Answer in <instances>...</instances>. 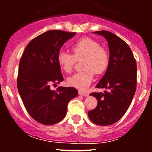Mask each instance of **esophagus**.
Instances as JSON below:
<instances>
[{"label":"esophagus","instance_id":"esophagus-1","mask_svg":"<svg viewBox=\"0 0 152 152\" xmlns=\"http://www.w3.org/2000/svg\"><path fill=\"white\" fill-rule=\"evenodd\" d=\"M78 94H79V95L83 96H88V93H86V92L85 91H78Z\"/></svg>","mask_w":152,"mask_h":152}]
</instances>
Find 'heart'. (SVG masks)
Wrapping results in <instances>:
<instances>
[{
    "label": "heart",
    "instance_id": "b5f03b06",
    "mask_svg": "<svg viewBox=\"0 0 152 152\" xmlns=\"http://www.w3.org/2000/svg\"><path fill=\"white\" fill-rule=\"evenodd\" d=\"M74 55L65 51H60L57 61L61 69L66 74H70L74 69L76 60L83 59V72L73 75L68 78L71 86L85 90L93 81L94 74H102L107 69L109 63V55L104 47L96 40L83 38L72 46Z\"/></svg>",
    "mask_w": 152,
    "mask_h": 152
}]
</instances>
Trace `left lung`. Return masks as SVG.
Instances as JSON below:
<instances>
[{"mask_svg": "<svg viewBox=\"0 0 152 152\" xmlns=\"http://www.w3.org/2000/svg\"><path fill=\"white\" fill-rule=\"evenodd\" d=\"M94 33L106 38L110 53L107 70L96 87L109 91L90 94L98 104L88 115L96 124L108 126L117 122L132 102L137 88V62L128 44L116 35L107 31Z\"/></svg>", "mask_w": 152, "mask_h": 152, "instance_id": "1", "label": "left lung"}]
</instances>
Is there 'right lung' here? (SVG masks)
Returning <instances> with one entry per match:
<instances>
[{"instance_id": "add662e5", "label": "right lung", "mask_w": 152, "mask_h": 152, "mask_svg": "<svg viewBox=\"0 0 152 152\" xmlns=\"http://www.w3.org/2000/svg\"><path fill=\"white\" fill-rule=\"evenodd\" d=\"M76 34L64 31H48L31 40L19 63L17 86L31 116L44 125H52L66 116L67 105L78 95L74 87L50 85L64 81L57 56L64 43Z\"/></svg>"}]
</instances>
